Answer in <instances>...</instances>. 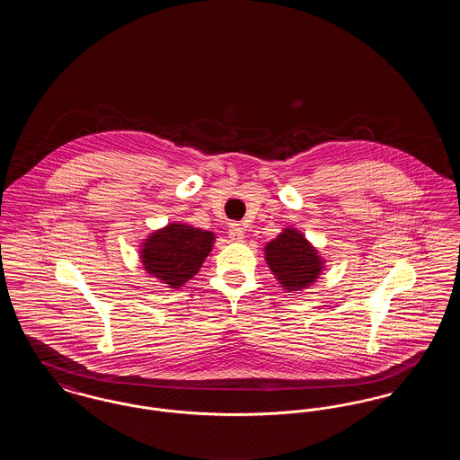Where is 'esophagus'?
Listing matches in <instances>:
<instances>
[{
    "label": "esophagus",
    "mask_w": 460,
    "mask_h": 460,
    "mask_svg": "<svg viewBox=\"0 0 460 460\" xmlns=\"http://www.w3.org/2000/svg\"><path fill=\"white\" fill-rule=\"evenodd\" d=\"M229 238L233 241H241L244 238V229L241 227V224L233 222V224L229 226Z\"/></svg>",
    "instance_id": "obj_1"
}]
</instances>
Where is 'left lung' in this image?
<instances>
[{
	"label": "left lung",
	"instance_id": "obj_1",
	"mask_svg": "<svg viewBox=\"0 0 460 460\" xmlns=\"http://www.w3.org/2000/svg\"><path fill=\"white\" fill-rule=\"evenodd\" d=\"M265 261L288 291L305 289L323 270V259L317 250L293 227H286L276 240L267 243Z\"/></svg>",
	"mask_w": 460,
	"mask_h": 460
}]
</instances>
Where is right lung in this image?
<instances>
[{
  "label": "right lung",
  "mask_w": 460,
  "mask_h": 460,
  "mask_svg": "<svg viewBox=\"0 0 460 460\" xmlns=\"http://www.w3.org/2000/svg\"><path fill=\"white\" fill-rule=\"evenodd\" d=\"M214 233L188 224H169L148 236L141 246L145 270L171 288L188 283L212 252Z\"/></svg>",
  "instance_id": "right-lung-1"
}]
</instances>
